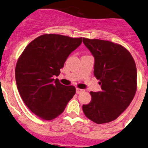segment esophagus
Here are the masks:
<instances>
[{
    "label": "esophagus",
    "instance_id": "1",
    "mask_svg": "<svg viewBox=\"0 0 148 148\" xmlns=\"http://www.w3.org/2000/svg\"><path fill=\"white\" fill-rule=\"evenodd\" d=\"M83 91H84V90H82V89L76 87V93H81V92H83Z\"/></svg>",
    "mask_w": 148,
    "mask_h": 148
}]
</instances>
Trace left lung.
<instances>
[{
	"instance_id": "left-lung-1",
	"label": "left lung",
	"mask_w": 148,
	"mask_h": 148,
	"mask_svg": "<svg viewBox=\"0 0 148 148\" xmlns=\"http://www.w3.org/2000/svg\"><path fill=\"white\" fill-rule=\"evenodd\" d=\"M95 58L94 75L101 91L90 92L91 101L82 106L89 119L104 124L116 119L130 105L137 89L136 66L125 47L110 40L83 38Z\"/></svg>"
}]
</instances>
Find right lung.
<instances>
[{
  "mask_svg": "<svg viewBox=\"0 0 148 148\" xmlns=\"http://www.w3.org/2000/svg\"><path fill=\"white\" fill-rule=\"evenodd\" d=\"M82 42V38L44 34L31 41L18 58L15 66L18 92L27 108L41 119L58 117L75 95L74 86L63 85L54 78Z\"/></svg>",
  "mask_w": 148,
  "mask_h": 148,
  "instance_id": "obj_1",
  "label": "right lung"
}]
</instances>
